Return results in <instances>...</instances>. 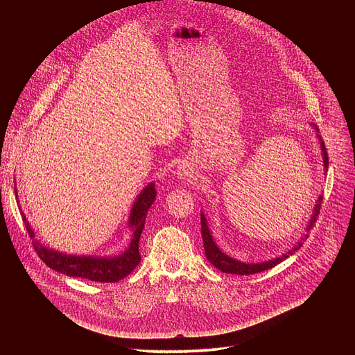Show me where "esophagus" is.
I'll list each match as a JSON object with an SVG mask.
<instances>
[{"label":"esophagus","instance_id":"1","mask_svg":"<svg viewBox=\"0 0 355 355\" xmlns=\"http://www.w3.org/2000/svg\"><path fill=\"white\" fill-rule=\"evenodd\" d=\"M192 174H193V170H192L189 166L184 164V163L177 167V175H178L181 180H185V178H188V177H192Z\"/></svg>","mask_w":355,"mask_h":355}]
</instances>
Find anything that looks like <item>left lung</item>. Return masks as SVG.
I'll return each instance as SVG.
<instances>
[{"instance_id": "obj_1", "label": "left lung", "mask_w": 355, "mask_h": 355, "mask_svg": "<svg viewBox=\"0 0 355 355\" xmlns=\"http://www.w3.org/2000/svg\"><path fill=\"white\" fill-rule=\"evenodd\" d=\"M315 129L319 132V129L316 128V125H313ZM318 137L320 139V148L323 151V163H324V168H327L329 166V156H327V151H326V146H324V141H322V137L318 135ZM322 200H323V195L319 196L316 205H315V209H313V215L309 220V225L306 227V230L309 232L315 222L318 220V216L320 214V207H322ZM200 232H202V240H204V247H205V254H207V259L222 272H226V274H239V275H248V274H257V272H261V271H266V270H270L272 267H275L277 264L282 263L285 259H288V254H293V252L302 247V241L297 243V245H295L288 254H282L281 257H277V259H272L270 261H264V263H259V264H245V263H241L239 260H234L232 257H229L227 254H225V252L216 245V243L214 241L212 236H211V232H209V227H208V223H207V218L205 215L200 212ZM303 237H308V234H305ZM302 239V240H305Z\"/></svg>"}]
</instances>
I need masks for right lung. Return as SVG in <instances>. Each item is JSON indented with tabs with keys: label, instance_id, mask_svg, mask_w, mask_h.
I'll return each instance as SVG.
<instances>
[{
	"label": "right lung",
	"instance_id": "add662e5",
	"mask_svg": "<svg viewBox=\"0 0 355 355\" xmlns=\"http://www.w3.org/2000/svg\"><path fill=\"white\" fill-rule=\"evenodd\" d=\"M17 193V189H15ZM18 196V195H17ZM156 199V188L155 184L150 182L136 198L130 216L129 226L133 229V239L121 256L115 257H91V256H70L64 252H59L56 250H50L40 244L35 239V233L29 226L25 215L22 214L26 230L29 237L32 239V244L40 260L52 270L62 272L67 277L85 278L95 282H118L122 278L128 277L136 266L140 263L139 252V240L144 227L146 214L153 205Z\"/></svg>",
	"mask_w": 355,
	"mask_h": 355
}]
</instances>
